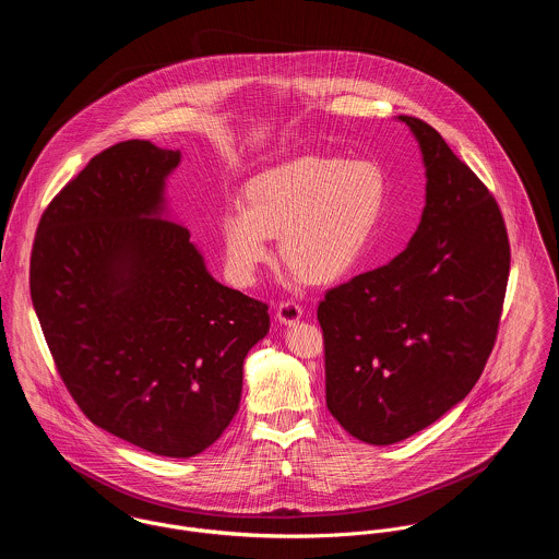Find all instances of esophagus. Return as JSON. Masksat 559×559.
<instances>
[{
    "instance_id": "esophagus-1",
    "label": "esophagus",
    "mask_w": 559,
    "mask_h": 559,
    "mask_svg": "<svg viewBox=\"0 0 559 559\" xmlns=\"http://www.w3.org/2000/svg\"><path fill=\"white\" fill-rule=\"evenodd\" d=\"M277 319L284 324H295L297 320L301 319V304L288 299V301H282L277 306Z\"/></svg>"
}]
</instances>
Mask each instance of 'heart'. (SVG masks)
Instances as JSON below:
<instances>
[{
	"label": "heart",
	"instance_id": "heart-1",
	"mask_svg": "<svg viewBox=\"0 0 559 559\" xmlns=\"http://www.w3.org/2000/svg\"><path fill=\"white\" fill-rule=\"evenodd\" d=\"M385 176L372 160L301 157L258 174L247 204L222 215L226 262L235 280L253 282L280 235L282 258L310 282L346 275L364 255L385 206Z\"/></svg>",
	"mask_w": 559,
	"mask_h": 559
}]
</instances>
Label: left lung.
Listing matches in <instances>:
<instances>
[{
    "label": "left lung",
    "mask_w": 559,
    "mask_h": 559,
    "mask_svg": "<svg viewBox=\"0 0 559 559\" xmlns=\"http://www.w3.org/2000/svg\"><path fill=\"white\" fill-rule=\"evenodd\" d=\"M426 163V206L404 251L319 304L326 408L355 439L390 445L465 399L492 353L510 240L488 187L424 120L400 116Z\"/></svg>",
    "instance_id": "obj_1"
}]
</instances>
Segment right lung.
<instances>
[{"label": "right lung", "instance_id": "obj_1", "mask_svg": "<svg viewBox=\"0 0 559 559\" xmlns=\"http://www.w3.org/2000/svg\"><path fill=\"white\" fill-rule=\"evenodd\" d=\"M178 160L144 140L87 160L38 222L29 293L83 415L146 452L189 459L237 415L269 306L215 282L189 230L155 219Z\"/></svg>", "mask_w": 559, "mask_h": 559}]
</instances>
